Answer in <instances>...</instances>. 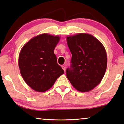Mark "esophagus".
I'll return each instance as SVG.
<instances>
[{
    "mask_svg": "<svg viewBox=\"0 0 124 124\" xmlns=\"http://www.w3.org/2000/svg\"><path fill=\"white\" fill-rule=\"evenodd\" d=\"M62 69H63V70L64 71H66V67H65V66H62Z\"/></svg>",
    "mask_w": 124,
    "mask_h": 124,
    "instance_id": "obj_1",
    "label": "esophagus"
}]
</instances>
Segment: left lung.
Returning <instances> with one entry per match:
<instances>
[{"mask_svg": "<svg viewBox=\"0 0 124 124\" xmlns=\"http://www.w3.org/2000/svg\"><path fill=\"white\" fill-rule=\"evenodd\" d=\"M72 58L66 76L78 91L88 92L102 81L107 68V54L102 43L87 33L66 38Z\"/></svg>", "mask_w": 124, "mask_h": 124, "instance_id": "1", "label": "left lung"}]
</instances>
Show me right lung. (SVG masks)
Here are the masks:
<instances>
[{
  "label": "right lung",
  "mask_w": 124,
  "mask_h": 124,
  "mask_svg": "<svg viewBox=\"0 0 124 124\" xmlns=\"http://www.w3.org/2000/svg\"><path fill=\"white\" fill-rule=\"evenodd\" d=\"M59 40L58 36L41 34L31 39L21 50L18 59L21 74L36 91L48 90L64 73L54 52Z\"/></svg>",
  "instance_id": "right-lung-1"
}]
</instances>
